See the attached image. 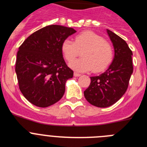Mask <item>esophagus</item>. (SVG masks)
<instances>
[{"label": "esophagus", "mask_w": 147, "mask_h": 147, "mask_svg": "<svg viewBox=\"0 0 147 147\" xmlns=\"http://www.w3.org/2000/svg\"><path fill=\"white\" fill-rule=\"evenodd\" d=\"M74 76H76V77H78V76H81V74H79V73L74 72Z\"/></svg>", "instance_id": "esophagus-1"}]
</instances>
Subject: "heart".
Returning <instances> with one entry per match:
<instances>
[{"instance_id":"1","label":"heart","mask_w":147,"mask_h":147,"mask_svg":"<svg viewBox=\"0 0 147 147\" xmlns=\"http://www.w3.org/2000/svg\"><path fill=\"white\" fill-rule=\"evenodd\" d=\"M83 50L82 59H73ZM61 51L66 60L71 61L69 67L80 73L105 71L113 59V49L108 42L98 34L85 31L76 35L75 41L67 38L62 41Z\"/></svg>"}]
</instances>
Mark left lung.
<instances>
[{
	"label": "left lung",
	"instance_id": "8db88e82",
	"mask_svg": "<svg viewBox=\"0 0 147 147\" xmlns=\"http://www.w3.org/2000/svg\"><path fill=\"white\" fill-rule=\"evenodd\" d=\"M114 49V57L106 71L91 76L89 87L84 91L86 100L98 107H110L125 93L133 72L132 51L119 36L107 29Z\"/></svg>",
	"mask_w": 147,
	"mask_h": 147
}]
</instances>
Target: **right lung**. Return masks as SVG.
<instances>
[{"label": "right lung", "instance_id": "add662e5", "mask_svg": "<svg viewBox=\"0 0 147 147\" xmlns=\"http://www.w3.org/2000/svg\"><path fill=\"white\" fill-rule=\"evenodd\" d=\"M76 32L62 26H48L30 35L18 49L15 72L19 88L35 106L49 107L63 96L66 81L74 71L63 59L61 45Z\"/></svg>", "mask_w": 147, "mask_h": 147}]
</instances>
